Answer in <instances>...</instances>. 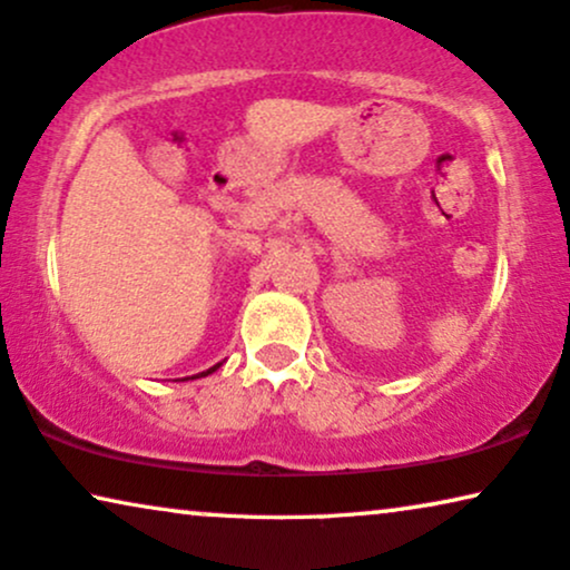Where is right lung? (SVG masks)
Wrapping results in <instances>:
<instances>
[{"label":"right lung","instance_id":"obj_1","mask_svg":"<svg viewBox=\"0 0 570 570\" xmlns=\"http://www.w3.org/2000/svg\"><path fill=\"white\" fill-rule=\"evenodd\" d=\"M222 364H214L212 368H206V372H202V374H194V376H190V380H196V376H208V374H212V372H216V368H219Z\"/></svg>","mask_w":570,"mask_h":570}]
</instances>
